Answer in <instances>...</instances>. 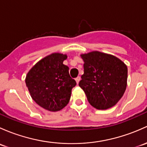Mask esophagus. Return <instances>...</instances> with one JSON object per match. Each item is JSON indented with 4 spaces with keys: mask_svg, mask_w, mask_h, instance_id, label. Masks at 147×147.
I'll return each instance as SVG.
<instances>
[{
    "mask_svg": "<svg viewBox=\"0 0 147 147\" xmlns=\"http://www.w3.org/2000/svg\"><path fill=\"white\" fill-rule=\"evenodd\" d=\"M75 81H76L77 84H79V82L80 81V77H78V78L75 79Z\"/></svg>",
    "mask_w": 147,
    "mask_h": 147,
    "instance_id": "1",
    "label": "esophagus"
}]
</instances>
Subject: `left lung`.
Masks as SVG:
<instances>
[{"mask_svg":"<svg viewBox=\"0 0 147 147\" xmlns=\"http://www.w3.org/2000/svg\"><path fill=\"white\" fill-rule=\"evenodd\" d=\"M84 74L79 86L95 109L106 110L115 106L127 86V67L114 55L98 51L82 54Z\"/></svg>","mask_w":147,"mask_h":147,"instance_id":"left-lung-1","label":"left lung"}]
</instances>
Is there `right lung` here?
Masks as SVG:
<instances>
[{
	"label": "right lung",
	"instance_id": "1",
	"mask_svg": "<svg viewBox=\"0 0 147 147\" xmlns=\"http://www.w3.org/2000/svg\"><path fill=\"white\" fill-rule=\"evenodd\" d=\"M67 55L54 53L45 57L29 71L26 86L38 106L49 111H58L67 106L72 89L77 84L69 67L63 64Z\"/></svg>",
	"mask_w": 147,
	"mask_h": 147
}]
</instances>
